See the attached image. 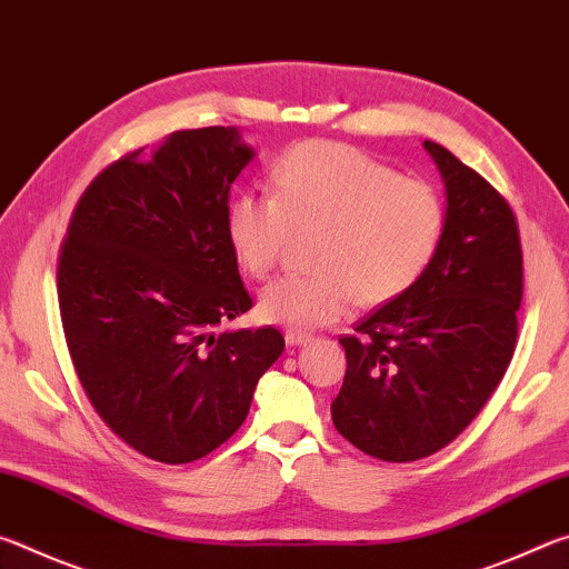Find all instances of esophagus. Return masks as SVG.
<instances>
[{"mask_svg":"<svg viewBox=\"0 0 569 569\" xmlns=\"http://www.w3.org/2000/svg\"><path fill=\"white\" fill-rule=\"evenodd\" d=\"M311 339H313V336L306 333V331H296V329L286 331V343L288 346H306V343H311Z\"/></svg>","mask_w":569,"mask_h":569,"instance_id":"esophagus-1","label":"esophagus"}]
</instances>
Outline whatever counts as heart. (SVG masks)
I'll use <instances>...</instances> for the list:
<instances>
[{
	"label": "heart",
	"mask_w": 569,
	"mask_h": 569,
	"mask_svg": "<svg viewBox=\"0 0 569 569\" xmlns=\"http://www.w3.org/2000/svg\"><path fill=\"white\" fill-rule=\"evenodd\" d=\"M447 228L439 192L343 142L296 146L273 172V196L238 192L228 238L248 276L271 278L293 233H311L306 276H286L261 293L266 321L319 329L359 301H397L435 261Z\"/></svg>",
	"instance_id": "heart-1"
}]
</instances>
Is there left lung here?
<instances>
[{
	"mask_svg": "<svg viewBox=\"0 0 569 569\" xmlns=\"http://www.w3.org/2000/svg\"><path fill=\"white\" fill-rule=\"evenodd\" d=\"M447 186L435 261L407 293L341 336L333 427L363 455L417 461L445 449L502 381L525 291L512 206L447 148L423 140Z\"/></svg>",
	"mask_w": 569,
	"mask_h": 569,
	"instance_id": "obj_1",
	"label": "left lung"
}]
</instances>
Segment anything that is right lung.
<instances>
[{
  "instance_id": "add662e5",
  "label": "right lung",
  "mask_w": 569,
  "mask_h": 569,
  "mask_svg": "<svg viewBox=\"0 0 569 569\" xmlns=\"http://www.w3.org/2000/svg\"><path fill=\"white\" fill-rule=\"evenodd\" d=\"M142 150L77 200L57 298L98 417L142 457L188 465L236 435L286 341L273 326L213 333L253 306L228 238V192L253 150L220 124Z\"/></svg>"
}]
</instances>
